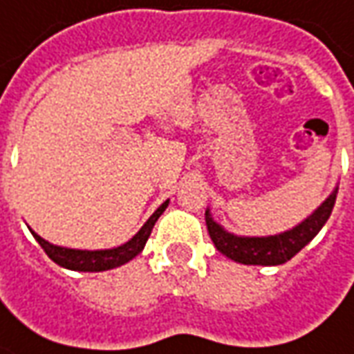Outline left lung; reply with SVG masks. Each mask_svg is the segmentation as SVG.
I'll list each match as a JSON object with an SVG mask.
<instances>
[{
    "label": "left lung",
    "instance_id": "obj_1",
    "mask_svg": "<svg viewBox=\"0 0 354 354\" xmlns=\"http://www.w3.org/2000/svg\"><path fill=\"white\" fill-rule=\"evenodd\" d=\"M335 198H337V187L299 225H295L293 229L283 231L279 235H270V237L233 235L214 221L209 209H206V225H208V233L216 248L231 260L247 266H279L291 260L299 250H303L312 239L318 235V231L330 219Z\"/></svg>",
    "mask_w": 354,
    "mask_h": 354
}]
</instances>
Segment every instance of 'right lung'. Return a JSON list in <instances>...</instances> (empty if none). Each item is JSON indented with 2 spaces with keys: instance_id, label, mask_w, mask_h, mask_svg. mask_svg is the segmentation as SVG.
Here are the masks:
<instances>
[{
  "instance_id": "obj_1",
  "label": "right lung",
  "mask_w": 354,
  "mask_h": 354,
  "mask_svg": "<svg viewBox=\"0 0 354 354\" xmlns=\"http://www.w3.org/2000/svg\"><path fill=\"white\" fill-rule=\"evenodd\" d=\"M167 204H169V201L163 202L162 206L153 212L152 216L148 218V221L131 241H127L125 245H121V247L106 248V250H77V248L57 247V245L48 243L38 233H34L32 229H30V233L40 243L44 252L50 256L55 264L61 266V268L75 270V272H106V270H113V268L127 264L129 260H133L135 256L142 252V248H145L146 241H148L150 233H152L156 221L165 212Z\"/></svg>"
}]
</instances>
